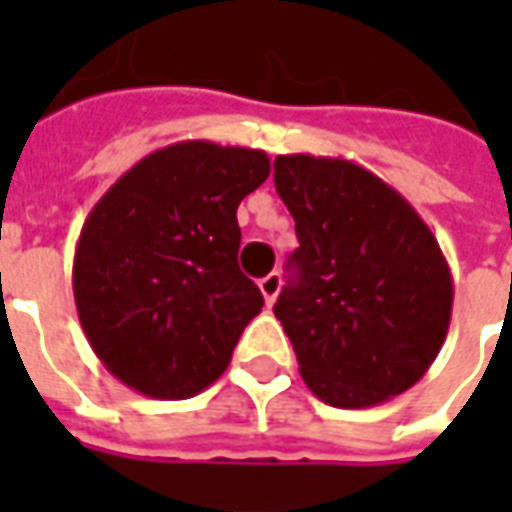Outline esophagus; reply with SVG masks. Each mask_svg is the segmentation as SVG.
Listing matches in <instances>:
<instances>
[{"mask_svg":"<svg viewBox=\"0 0 512 512\" xmlns=\"http://www.w3.org/2000/svg\"><path fill=\"white\" fill-rule=\"evenodd\" d=\"M259 290H262L267 305H273L276 296H279V290H282V276H279V273H267V276H262V279H259Z\"/></svg>","mask_w":512,"mask_h":512,"instance_id":"esophagus-1","label":"esophagus"}]
</instances>
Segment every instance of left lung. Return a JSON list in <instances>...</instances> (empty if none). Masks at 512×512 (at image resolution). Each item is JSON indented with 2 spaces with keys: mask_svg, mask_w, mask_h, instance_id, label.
<instances>
[{
  "mask_svg": "<svg viewBox=\"0 0 512 512\" xmlns=\"http://www.w3.org/2000/svg\"><path fill=\"white\" fill-rule=\"evenodd\" d=\"M273 179L299 236L273 313L305 384L344 410L410 390L436 362L453 313L433 230L399 190L347 159L287 153Z\"/></svg>",
  "mask_w": 512,
  "mask_h": 512,
  "instance_id": "1",
  "label": "left lung"
}]
</instances>
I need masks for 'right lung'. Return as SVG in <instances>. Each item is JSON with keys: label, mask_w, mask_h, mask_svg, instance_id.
<instances>
[{"label": "right lung", "mask_w": 512, "mask_h": 512, "mask_svg": "<svg viewBox=\"0 0 512 512\" xmlns=\"http://www.w3.org/2000/svg\"><path fill=\"white\" fill-rule=\"evenodd\" d=\"M270 176L265 150L187 139L122 173L88 213L73 299L93 353L150 399L216 382L262 310L239 270L236 207Z\"/></svg>", "instance_id": "right-lung-1"}]
</instances>
